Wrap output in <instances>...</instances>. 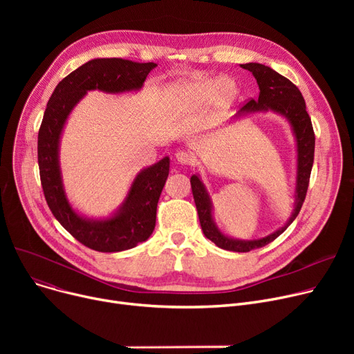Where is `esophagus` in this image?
<instances>
[{"instance_id": "34e87169", "label": "esophagus", "mask_w": 354, "mask_h": 354, "mask_svg": "<svg viewBox=\"0 0 354 354\" xmlns=\"http://www.w3.org/2000/svg\"><path fill=\"white\" fill-rule=\"evenodd\" d=\"M175 158L180 165H187V166H191L195 162V156L191 152H187V151H178L175 153Z\"/></svg>"}]
</instances>
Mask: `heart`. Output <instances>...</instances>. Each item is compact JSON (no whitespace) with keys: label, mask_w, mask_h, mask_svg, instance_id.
I'll return each mask as SVG.
<instances>
[{"label":"heart","mask_w":354,"mask_h":354,"mask_svg":"<svg viewBox=\"0 0 354 354\" xmlns=\"http://www.w3.org/2000/svg\"><path fill=\"white\" fill-rule=\"evenodd\" d=\"M235 95V86L228 79L221 80H199L191 83H179L171 88L169 96L179 104H202L218 97L230 100Z\"/></svg>","instance_id":"obj_1"}]
</instances>
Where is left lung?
I'll use <instances>...</instances> for the list:
<instances>
[{
	"label": "left lung",
	"instance_id": "8db88e82",
	"mask_svg": "<svg viewBox=\"0 0 354 354\" xmlns=\"http://www.w3.org/2000/svg\"><path fill=\"white\" fill-rule=\"evenodd\" d=\"M241 67L251 71L259 87V96L258 99H251L247 102L243 107L239 109L236 113V118L244 116L247 113H252V111H263V110H274L277 113L286 116L294 130V135L297 139V187H295V208L288 219L287 224L275 231L274 234H270L266 238L261 239H252V241H239L228 238L227 235L222 234L214 224L212 221V205L211 199L208 196V192L205 191V187L201 182V179L196 175L191 176V188L192 195L196 205L201 228L205 234L208 239L212 243L228 251L235 252H248L255 248H261L275 238L280 236L299 215L306 195L308 189V182H310V174L314 162V143L315 136L311 124V119L306 110V102L294 83H291L287 77L278 74L268 66L259 64V63H248V64H241Z\"/></svg>",
	"mask_w": 354,
	"mask_h": 354
}]
</instances>
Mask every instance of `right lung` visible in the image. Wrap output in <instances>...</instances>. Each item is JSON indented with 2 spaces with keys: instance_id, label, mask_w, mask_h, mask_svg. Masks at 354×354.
<instances>
[{
  "instance_id": "1",
  "label": "right lung",
  "mask_w": 354,
  "mask_h": 354,
  "mask_svg": "<svg viewBox=\"0 0 354 354\" xmlns=\"http://www.w3.org/2000/svg\"><path fill=\"white\" fill-rule=\"evenodd\" d=\"M155 63H135L123 59H95L64 77L47 103L39 130V167L47 205L64 230L79 243L99 252H118L143 243L155 230L156 208L169 175V158L142 171L120 211L106 221H90L71 209L63 191L59 167V142L71 109L87 90L122 93L138 90Z\"/></svg>"
}]
</instances>
